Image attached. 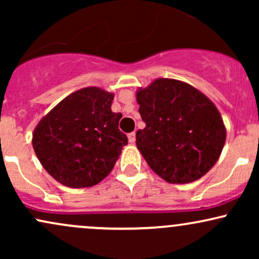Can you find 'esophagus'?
Masks as SVG:
<instances>
[{
  "mask_svg": "<svg viewBox=\"0 0 259 259\" xmlns=\"http://www.w3.org/2000/svg\"><path fill=\"white\" fill-rule=\"evenodd\" d=\"M127 139H129V142L130 144H134L136 140V134L135 133H130L129 135H127Z\"/></svg>",
  "mask_w": 259,
  "mask_h": 259,
  "instance_id": "obj_1",
  "label": "esophagus"
}]
</instances>
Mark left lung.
I'll return each mask as SVG.
<instances>
[{
	"label": "left lung",
	"mask_w": 259,
	"mask_h": 259,
	"mask_svg": "<svg viewBox=\"0 0 259 259\" xmlns=\"http://www.w3.org/2000/svg\"><path fill=\"white\" fill-rule=\"evenodd\" d=\"M146 123L136 146L150 168L170 184H189L219 159L227 129L214 103L187 82L159 78L136 91Z\"/></svg>",
	"instance_id": "obj_1"
}]
</instances>
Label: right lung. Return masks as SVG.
<instances>
[{
    "instance_id": "obj_1",
    "label": "right lung",
    "mask_w": 259,
    "mask_h": 259,
    "mask_svg": "<svg viewBox=\"0 0 259 259\" xmlns=\"http://www.w3.org/2000/svg\"><path fill=\"white\" fill-rule=\"evenodd\" d=\"M114 94L90 86L63 99L38 121L32 147L55 180L68 187L102 181L119 158L127 138L118 129L120 113L112 112Z\"/></svg>"
}]
</instances>
